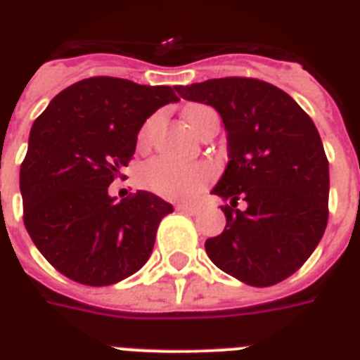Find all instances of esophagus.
<instances>
[{"label":"esophagus","instance_id":"esophagus-1","mask_svg":"<svg viewBox=\"0 0 360 360\" xmlns=\"http://www.w3.org/2000/svg\"><path fill=\"white\" fill-rule=\"evenodd\" d=\"M177 211H181V213L196 214L200 213V207H198V205H192V203H179V205H177Z\"/></svg>","mask_w":360,"mask_h":360}]
</instances>
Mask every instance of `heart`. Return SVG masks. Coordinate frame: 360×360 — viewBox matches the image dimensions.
Returning a JSON list of instances; mask_svg holds the SVG:
<instances>
[{"mask_svg": "<svg viewBox=\"0 0 360 360\" xmlns=\"http://www.w3.org/2000/svg\"><path fill=\"white\" fill-rule=\"evenodd\" d=\"M213 110L203 106V104H191L185 108V121L188 123L194 132H198L203 120L211 114ZM153 120L143 124L140 132V141H147L151 132ZM211 177V169L205 164H185L177 162L168 157H155L147 160L138 169V179L146 188L157 192L166 198H191L202 191Z\"/></svg>", "mask_w": 360, "mask_h": 360, "instance_id": "obj_1", "label": "heart"}]
</instances>
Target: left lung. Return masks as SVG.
I'll return each mask as SVG.
<instances>
[{"mask_svg": "<svg viewBox=\"0 0 360 360\" xmlns=\"http://www.w3.org/2000/svg\"><path fill=\"white\" fill-rule=\"evenodd\" d=\"M213 106L228 132V166L213 194L224 231L205 240L211 262L248 285L267 288L295 273L329 219V160L314 121L285 91L254 78H217L175 87ZM243 199L245 210H237Z\"/></svg>", "mask_w": 360, "mask_h": 360, "instance_id": "8db88e82", "label": "left lung"}]
</instances>
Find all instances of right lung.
I'll use <instances>...</instances> for the list:
<instances>
[{
	"instance_id": "obj_1",
	"label": "right lung",
	"mask_w": 360,
	"mask_h": 360,
	"mask_svg": "<svg viewBox=\"0 0 360 360\" xmlns=\"http://www.w3.org/2000/svg\"><path fill=\"white\" fill-rule=\"evenodd\" d=\"M177 101L169 86L95 76L63 89L37 117L20 168L24 224L59 273L110 285L146 265L174 207L147 191L115 202L108 186L147 117Z\"/></svg>"
}]
</instances>
